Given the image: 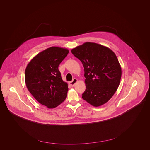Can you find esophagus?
<instances>
[{
  "mask_svg": "<svg viewBox=\"0 0 150 150\" xmlns=\"http://www.w3.org/2000/svg\"><path fill=\"white\" fill-rule=\"evenodd\" d=\"M77 81H78V80H77V79H74L73 80V81L69 82V85H71V86H74L75 85V83L77 82Z\"/></svg>",
  "mask_w": 150,
  "mask_h": 150,
  "instance_id": "esophagus-1",
  "label": "esophagus"
}]
</instances>
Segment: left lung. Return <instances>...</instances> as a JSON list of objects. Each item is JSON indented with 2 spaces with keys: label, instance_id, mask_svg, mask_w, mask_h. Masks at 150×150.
I'll use <instances>...</instances> for the list:
<instances>
[{
  "label": "left lung",
  "instance_id": "left-lung-1",
  "mask_svg": "<svg viewBox=\"0 0 150 150\" xmlns=\"http://www.w3.org/2000/svg\"><path fill=\"white\" fill-rule=\"evenodd\" d=\"M84 67L86 90L82 98L94 107L104 105L117 90L122 69L118 58L109 48L86 42L71 50Z\"/></svg>",
  "mask_w": 150,
  "mask_h": 150
}]
</instances>
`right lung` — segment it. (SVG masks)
<instances>
[{
    "mask_svg": "<svg viewBox=\"0 0 150 150\" xmlns=\"http://www.w3.org/2000/svg\"><path fill=\"white\" fill-rule=\"evenodd\" d=\"M69 50L52 47L36 55L29 62L25 73L28 90L41 105L54 108L65 100L68 83L63 81L58 69Z\"/></svg>",
    "mask_w": 150,
    "mask_h": 150,
    "instance_id": "add662e5",
    "label": "right lung"
}]
</instances>
